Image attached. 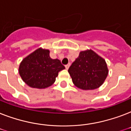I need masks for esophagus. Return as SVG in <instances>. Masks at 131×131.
<instances>
[{
	"mask_svg": "<svg viewBox=\"0 0 131 131\" xmlns=\"http://www.w3.org/2000/svg\"><path fill=\"white\" fill-rule=\"evenodd\" d=\"M70 65H71V63H69L68 64H67V65H65V68H66V69H68L69 68Z\"/></svg>",
	"mask_w": 131,
	"mask_h": 131,
	"instance_id": "34e87169",
	"label": "esophagus"
}]
</instances>
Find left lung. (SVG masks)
<instances>
[{"instance_id":"8db88e82","label":"left lung","mask_w":131,"mask_h":131,"mask_svg":"<svg viewBox=\"0 0 131 131\" xmlns=\"http://www.w3.org/2000/svg\"><path fill=\"white\" fill-rule=\"evenodd\" d=\"M68 71L75 86L85 90L100 87L108 75L105 60L91 49L81 51Z\"/></svg>"}]
</instances>
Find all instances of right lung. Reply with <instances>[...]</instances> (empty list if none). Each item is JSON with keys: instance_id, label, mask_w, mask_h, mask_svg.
<instances>
[{"instance_id": "right-lung-1", "label": "right lung", "mask_w": 131, "mask_h": 131, "mask_svg": "<svg viewBox=\"0 0 131 131\" xmlns=\"http://www.w3.org/2000/svg\"><path fill=\"white\" fill-rule=\"evenodd\" d=\"M64 69L59 60L49 57L48 49L39 48L24 58L19 73L28 86L42 89L51 86L59 71Z\"/></svg>"}]
</instances>
